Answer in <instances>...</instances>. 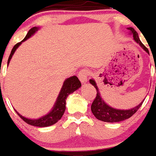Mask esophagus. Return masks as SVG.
<instances>
[{"label": "esophagus", "instance_id": "obj_1", "mask_svg": "<svg viewBox=\"0 0 156 156\" xmlns=\"http://www.w3.org/2000/svg\"><path fill=\"white\" fill-rule=\"evenodd\" d=\"M89 70H88V69H86L80 71L78 75H79L80 80V82L82 83H85L87 81V77L88 76H89Z\"/></svg>", "mask_w": 156, "mask_h": 156}]
</instances>
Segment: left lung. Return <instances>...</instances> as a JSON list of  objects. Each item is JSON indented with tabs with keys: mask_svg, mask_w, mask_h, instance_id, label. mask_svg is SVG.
<instances>
[{
	"mask_svg": "<svg viewBox=\"0 0 156 156\" xmlns=\"http://www.w3.org/2000/svg\"><path fill=\"white\" fill-rule=\"evenodd\" d=\"M127 29L129 31V35H133V39L135 40V42L136 43H138L142 48V49L145 50L147 53L149 54L148 48L141 42V40H140L139 37H138L137 31L133 28H131V27L127 28ZM90 83L92 84L94 87L96 88V90H97V97L94 99V102L92 103V105H91V111H92V113L94 114V115L96 117L97 119L104 121V122H120V121L128 119V118H131L139 109L140 107L141 106V104H142V103L144 102V101L145 99V98L138 105H137L135 108H131V109H116V108H112L110 105H108L104 101V99L101 98V93H100L99 89H98L97 83H96V81L94 79L90 80Z\"/></svg>",
	"mask_w": 156,
	"mask_h": 156,
	"instance_id": "1",
	"label": "left lung"
}]
</instances>
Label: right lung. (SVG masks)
Segmentation results:
<instances>
[{
  "label": "right lung",
  "instance_id": "right-lung-1",
  "mask_svg": "<svg viewBox=\"0 0 156 156\" xmlns=\"http://www.w3.org/2000/svg\"><path fill=\"white\" fill-rule=\"evenodd\" d=\"M39 29V27H33L32 28L28 31V34L26 35L25 38L20 42L19 43L16 44L14 46V48L11 50V54L9 55L8 60V66L9 65L10 61H11V58H12L13 55L15 52L17 48L21 45L23 42L26 41L29 38H31L32 35H35L36 33L38 30ZM81 87V83L79 80V79L77 78L76 76H73L71 77H69L67 79L65 80L63 82L62 87L60 90V92L58 94L57 99L55 101V104H54L53 107H52V110L49 111L47 114L44 115V116L38 118L37 119H31V118H27L25 117L22 116L21 114H20L18 111L15 110L17 114H18V116L21 118L24 121L32 126L36 127H48L51 126V125H54L57 121H58L61 119V118L63 115L64 112L66 111V100L67 97L70 94H73L74 91L79 89Z\"/></svg>",
  "mask_w": 156,
  "mask_h": 156
}]
</instances>
